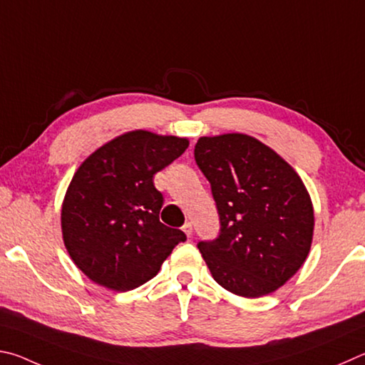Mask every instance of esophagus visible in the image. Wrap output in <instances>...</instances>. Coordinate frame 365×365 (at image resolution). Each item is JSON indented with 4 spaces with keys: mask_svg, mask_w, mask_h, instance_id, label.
<instances>
[{
    "mask_svg": "<svg viewBox=\"0 0 365 365\" xmlns=\"http://www.w3.org/2000/svg\"><path fill=\"white\" fill-rule=\"evenodd\" d=\"M182 231H184V234L187 235V237H190V235H192V222H184V226H182Z\"/></svg>",
    "mask_w": 365,
    "mask_h": 365,
    "instance_id": "1",
    "label": "esophagus"
}]
</instances>
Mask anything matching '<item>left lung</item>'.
I'll return each instance as SVG.
<instances>
[{"mask_svg":"<svg viewBox=\"0 0 365 365\" xmlns=\"http://www.w3.org/2000/svg\"><path fill=\"white\" fill-rule=\"evenodd\" d=\"M194 157L220 215L218 237L197 244L213 279L245 298L277 290L311 248L314 212L303 181L247 134L200 138Z\"/></svg>","mask_w":365,"mask_h":365,"instance_id":"1","label":"left lung"}]
</instances>
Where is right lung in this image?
<instances>
[{
  "mask_svg": "<svg viewBox=\"0 0 365 365\" xmlns=\"http://www.w3.org/2000/svg\"><path fill=\"white\" fill-rule=\"evenodd\" d=\"M189 140L131 131L91 153L62 203L63 244L93 282L128 292L157 276L186 234L160 222L163 195L153 175L181 157Z\"/></svg>",
  "mask_w": 365,
  "mask_h": 365,
  "instance_id": "add662e5",
  "label": "right lung"
}]
</instances>
